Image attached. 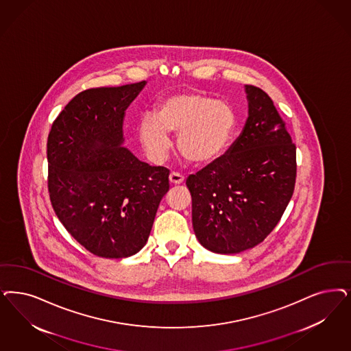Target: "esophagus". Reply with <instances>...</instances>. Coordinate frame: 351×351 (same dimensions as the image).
I'll list each match as a JSON object with an SVG mask.
<instances>
[{"label": "esophagus", "instance_id": "obj_1", "mask_svg": "<svg viewBox=\"0 0 351 351\" xmlns=\"http://www.w3.org/2000/svg\"><path fill=\"white\" fill-rule=\"evenodd\" d=\"M184 180H185L184 175L179 173V172H171V173H169V182H171V184L179 185V184H182Z\"/></svg>", "mask_w": 351, "mask_h": 351}]
</instances>
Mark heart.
<instances>
[{
	"label": "heart",
	"mask_w": 351,
	"mask_h": 351,
	"mask_svg": "<svg viewBox=\"0 0 351 351\" xmlns=\"http://www.w3.org/2000/svg\"><path fill=\"white\" fill-rule=\"evenodd\" d=\"M236 128V114L224 101L201 93H180L165 99L157 114H146L138 127L140 140L154 159L171 147L169 132L179 133L182 156L194 163L220 157Z\"/></svg>",
	"instance_id": "obj_1"
}]
</instances>
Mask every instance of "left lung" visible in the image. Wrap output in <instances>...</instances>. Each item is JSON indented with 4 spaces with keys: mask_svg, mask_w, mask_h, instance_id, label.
I'll return each instance as SVG.
<instances>
[{
    "mask_svg": "<svg viewBox=\"0 0 351 351\" xmlns=\"http://www.w3.org/2000/svg\"><path fill=\"white\" fill-rule=\"evenodd\" d=\"M249 117L227 154L191 175L192 221L202 246L237 254L261 243L278 226L294 192L295 144L272 99L245 85Z\"/></svg>",
    "mask_w": 351,
    "mask_h": 351,
    "instance_id": "obj_1",
    "label": "left lung"
}]
</instances>
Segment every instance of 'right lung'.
I'll use <instances>...</instances> for the list:
<instances>
[{"mask_svg":"<svg viewBox=\"0 0 351 351\" xmlns=\"http://www.w3.org/2000/svg\"><path fill=\"white\" fill-rule=\"evenodd\" d=\"M145 82L80 92L48 136L50 202L88 252L127 258L145 246L169 169L138 160L123 144L124 111Z\"/></svg>","mask_w":351,"mask_h":351,"instance_id":"right-lung-1","label":"right lung"}]
</instances>
